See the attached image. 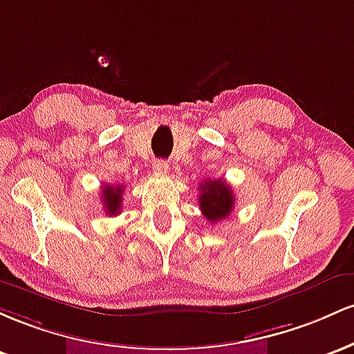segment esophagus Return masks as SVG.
Segmentation results:
<instances>
[{
    "label": "esophagus",
    "instance_id": "1",
    "mask_svg": "<svg viewBox=\"0 0 354 354\" xmlns=\"http://www.w3.org/2000/svg\"><path fill=\"white\" fill-rule=\"evenodd\" d=\"M153 170L158 174H167L169 172V164H167L165 160H156L153 162Z\"/></svg>",
    "mask_w": 354,
    "mask_h": 354
}]
</instances>
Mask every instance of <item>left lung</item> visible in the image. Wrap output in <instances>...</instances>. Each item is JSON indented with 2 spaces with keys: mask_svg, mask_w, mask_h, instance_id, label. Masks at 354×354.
I'll list each match as a JSON object with an SVG mask.
<instances>
[{
  "mask_svg": "<svg viewBox=\"0 0 354 354\" xmlns=\"http://www.w3.org/2000/svg\"><path fill=\"white\" fill-rule=\"evenodd\" d=\"M234 204H236V197H234L232 189L222 178L205 180V184L201 185L198 207L209 222L216 224L225 219L232 212Z\"/></svg>",
  "mask_w": 354,
  "mask_h": 354,
  "instance_id": "left-lung-1",
  "label": "left lung"
}]
</instances>
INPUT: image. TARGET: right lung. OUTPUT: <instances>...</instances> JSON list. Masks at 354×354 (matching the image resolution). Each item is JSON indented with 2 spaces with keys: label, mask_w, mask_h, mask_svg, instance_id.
<instances>
[{
  "label": "right lung",
  "mask_w": 354,
  "mask_h": 354,
  "mask_svg": "<svg viewBox=\"0 0 354 354\" xmlns=\"http://www.w3.org/2000/svg\"><path fill=\"white\" fill-rule=\"evenodd\" d=\"M122 197H124V185H103L102 187V202L103 209L109 216H117L122 209Z\"/></svg>",
  "instance_id": "right-lung-1"
}]
</instances>
